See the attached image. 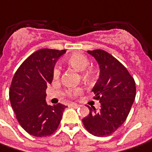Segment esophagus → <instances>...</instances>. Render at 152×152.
I'll list each match as a JSON object with an SVG mask.
<instances>
[{
  "label": "esophagus",
  "instance_id": "1",
  "mask_svg": "<svg viewBox=\"0 0 152 152\" xmlns=\"http://www.w3.org/2000/svg\"><path fill=\"white\" fill-rule=\"evenodd\" d=\"M70 106H72V107H74V108H77V107L79 106V105H77L76 103H71V104H70Z\"/></svg>",
  "mask_w": 152,
  "mask_h": 152
}]
</instances>
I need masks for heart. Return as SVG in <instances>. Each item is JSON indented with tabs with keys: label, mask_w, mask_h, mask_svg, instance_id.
<instances>
[{
	"label": "heart",
	"mask_w": 152,
	"mask_h": 152,
	"mask_svg": "<svg viewBox=\"0 0 152 152\" xmlns=\"http://www.w3.org/2000/svg\"><path fill=\"white\" fill-rule=\"evenodd\" d=\"M66 62L77 72H81V79L85 82H92L96 78V70L92 66H89L90 61L86 56L80 53H76L70 56L66 60ZM53 78L57 80L61 76V69L59 66H55L52 72ZM82 91L80 87H71L65 91V94L69 97H76Z\"/></svg>",
	"instance_id": "1"
}]
</instances>
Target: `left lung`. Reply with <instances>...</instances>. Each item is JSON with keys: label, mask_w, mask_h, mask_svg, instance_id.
I'll use <instances>...</instances> for the list:
<instances>
[{"label": "left lung", "mask_w": 152, "mask_h": 152, "mask_svg": "<svg viewBox=\"0 0 152 152\" xmlns=\"http://www.w3.org/2000/svg\"><path fill=\"white\" fill-rule=\"evenodd\" d=\"M100 66V76L92 91L94 99L101 102L96 110L89 108L83 125L96 137L109 136L124 123L136 97V83L127 69L113 56L103 50L87 51Z\"/></svg>", "instance_id": "1"}]
</instances>
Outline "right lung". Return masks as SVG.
Returning <instances> with one entry per match:
<instances>
[{"label": "right lung", "mask_w": 152, "mask_h": 152, "mask_svg": "<svg viewBox=\"0 0 152 152\" xmlns=\"http://www.w3.org/2000/svg\"><path fill=\"white\" fill-rule=\"evenodd\" d=\"M66 50L41 49L25 60L11 81L9 97L21 127L37 137L50 136L58 128L66 106L47 105L46 90L53 80L55 64Z\"/></svg>", "instance_id": "obj_1"}]
</instances>
